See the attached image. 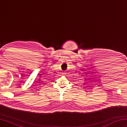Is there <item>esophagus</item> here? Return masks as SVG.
<instances>
[{
    "label": "esophagus",
    "mask_w": 127,
    "mask_h": 127,
    "mask_svg": "<svg viewBox=\"0 0 127 127\" xmlns=\"http://www.w3.org/2000/svg\"><path fill=\"white\" fill-rule=\"evenodd\" d=\"M65 74V73H63V74Z\"/></svg>",
    "instance_id": "esophagus-1"
}]
</instances>
